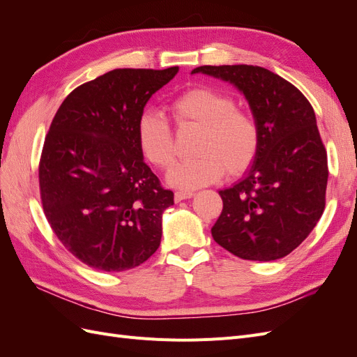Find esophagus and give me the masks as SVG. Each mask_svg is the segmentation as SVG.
<instances>
[{"instance_id": "obj_1", "label": "esophagus", "mask_w": 357, "mask_h": 357, "mask_svg": "<svg viewBox=\"0 0 357 357\" xmlns=\"http://www.w3.org/2000/svg\"><path fill=\"white\" fill-rule=\"evenodd\" d=\"M193 195H195V192H193V190H176L174 199L178 202V201H183V199H189Z\"/></svg>"}]
</instances>
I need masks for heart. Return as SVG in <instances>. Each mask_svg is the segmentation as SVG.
<instances>
[{
    "instance_id": "heart-1",
    "label": "heart",
    "mask_w": 357,
    "mask_h": 357,
    "mask_svg": "<svg viewBox=\"0 0 357 357\" xmlns=\"http://www.w3.org/2000/svg\"><path fill=\"white\" fill-rule=\"evenodd\" d=\"M169 112L181 131L195 129L197 156L168 172L169 183L201 188L218 181L223 172L238 176L253 164L261 147V126L252 112L236 107L234 96L211 86H193L177 95ZM138 144L156 168L167 169L176 158L174 137L164 117L144 113L137 125Z\"/></svg>"
}]
</instances>
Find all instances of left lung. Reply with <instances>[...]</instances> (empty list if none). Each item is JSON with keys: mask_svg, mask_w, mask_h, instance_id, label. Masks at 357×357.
Masks as SVG:
<instances>
[{"mask_svg": "<svg viewBox=\"0 0 357 357\" xmlns=\"http://www.w3.org/2000/svg\"><path fill=\"white\" fill-rule=\"evenodd\" d=\"M234 83L261 126V147L241 181L220 190L214 241L247 261L284 257L314 229L326 204L328 155L316 114L296 86L257 66H202Z\"/></svg>", "mask_w": 357, "mask_h": 357, "instance_id": "left-lung-1", "label": "left lung"}]
</instances>
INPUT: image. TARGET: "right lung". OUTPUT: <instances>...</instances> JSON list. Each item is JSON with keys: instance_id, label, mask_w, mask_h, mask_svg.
<instances>
[{"instance_id": "1", "label": "right lung", "mask_w": 357, "mask_h": 357, "mask_svg": "<svg viewBox=\"0 0 357 357\" xmlns=\"http://www.w3.org/2000/svg\"><path fill=\"white\" fill-rule=\"evenodd\" d=\"M177 71L112 70L70 92L50 123L38 164L43 211L63 247L98 271L135 268L160 244L174 193L143 160L137 125Z\"/></svg>"}]
</instances>
